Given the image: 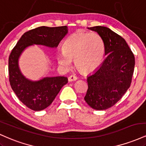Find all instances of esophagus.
Instances as JSON below:
<instances>
[{
    "label": "esophagus",
    "mask_w": 146,
    "mask_h": 146,
    "mask_svg": "<svg viewBox=\"0 0 146 146\" xmlns=\"http://www.w3.org/2000/svg\"><path fill=\"white\" fill-rule=\"evenodd\" d=\"M77 79H78L77 76H75V75H71L68 77V82H73V81H75Z\"/></svg>",
    "instance_id": "obj_1"
}]
</instances>
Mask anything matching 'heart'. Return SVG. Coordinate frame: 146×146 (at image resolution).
Listing matches in <instances>:
<instances>
[{"instance_id":"heart-1","label":"heart","mask_w":146,"mask_h":146,"mask_svg":"<svg viewBox=\"0 0 146 146\" xmlns=\"http://www.w3.org/2000/svg\"><path fill=\"white\" fill-rule=\"evenodd\" d=\"M64 53L58 55V63L65 68L74 59L76 67L83 73L95 71L101 64L104 45L98 33L76 32L68 36L63 44Z\"/></svg>"}]
</instances>
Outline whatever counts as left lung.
I'll list each match as a JSON object with an SVG mask.
<instances>
[{"label":"left lung","instance_id":"obj_1","mask_svg":"<svg viewBox=\"0 0 146 146\" xmlns=\"http://www.w3.org/2000/svg\"><path fill=\"white\" fill-rule=\"evenodd\" d=\"M103 40L106 58L87 78L84 100L92 108L108 109L119 101L130 86L135 69V56L123 38L106 27L88 28Z\"/></svg>","mask_w":146,"mask_h":146}]
</instances>
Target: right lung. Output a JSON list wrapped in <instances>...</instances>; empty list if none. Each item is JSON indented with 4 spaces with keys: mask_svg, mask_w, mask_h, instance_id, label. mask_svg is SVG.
Segmentation results:
<instances>
[{
    "mask_svg": "<svg viewBox=\"0 0 146 146\" xmlns=\"http://www.w3.org/2000/svg\"><path fill=\"white\" fill-rule=\"evenodd\" d=\"M68 32L66 26L39 27L25 32L11 51L9 57V80L11 88L23 104L39 111L51 105L64 85L66 77H46L39 81H30L22 75L18 67V58L25 48L32 44L56 47Z\"/></svg>",
    "mask_w": 146,
    "mask_h": 146,
    "instance_id": "right-lung-1",
    "label": "right lung"
}]
</instances>
